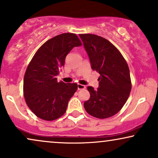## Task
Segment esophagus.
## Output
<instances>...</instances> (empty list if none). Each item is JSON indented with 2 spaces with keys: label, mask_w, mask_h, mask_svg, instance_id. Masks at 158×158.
I'll return each mask as SVG.
<instances>
[{
  "label": "esophagus",
  "mask_w": 158,
  "mask_h": 158,
  "mask_svg": "<svg viewBox=\"0 0 158 158\" xmlns=\"http://www.w3.org/2000/svg\"><path fill=\"white\" fill-rule=\"evenodd\" d=\"M78 90H83V89H85L86 88V86L85 85H81V84H78Z\"/></svg>",
  "instance_id": "34e87169"
}]
</instances>
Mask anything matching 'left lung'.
<instances>
[{
    "label": "left lung",
    "instance_id": "1",
    "mask_svg": "<svg viewBox=\"0 0 158 158\" xmlns=\"http://www.w3.org/2000/svg\"><path fill=\"white\" fill-rule=\"evenodd\" d=\"M79 37L90 58L91 68L100 74L97 90L87 87L90 97L85 102V109L97 118L113 116L123 107L132 89L127 61L105 38L92 34H81Z\"/></svg>",
    "mask_w": 158,
    "mask_h": 158
}]
</instances>
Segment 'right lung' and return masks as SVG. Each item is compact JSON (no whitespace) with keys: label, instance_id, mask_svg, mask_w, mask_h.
I'll use <instances>...</instances> for the list:
<instances>
[{"label":"right lung","instance_id":"obj_1","mask_svg":"<svg viewBox=\"0 0 158 158\" xmlns=\"http://www.w3.org/2000/svg\"><path fill=\"white\" fill-rule=\"evenodd\" d=\"M81 43L76 34L64 33L40 47L24 75L23 95L29 109L38 118L54 121L65 113L68 101L78 88L76 83L57 81L56 76L73 47Z\"/></svg>","mask_w":158,"mask_h":158}]
</instances>
